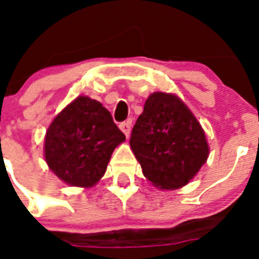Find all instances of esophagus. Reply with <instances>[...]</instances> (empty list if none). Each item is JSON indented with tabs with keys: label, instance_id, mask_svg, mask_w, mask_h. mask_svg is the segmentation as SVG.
I'll return each instance as SVG.
<instances>
[{
	"label": "esophagus",
	"instance_id": "esophagus-1",
	"mask_svg": "<svg viewBox=\"0 0 259 259\" xmlns=\"http://www.w3.org/2000/svg\"><path fill=\"white\" fill-rule=\"evenodd\" d=\"M119 128H120L123 134L128 137L130 136V134H131V122H130V120H127V122L120 123V124H119Z\"/></svg>",
	"mask_w": 259,
	"mask_h": 259
}]
</instances>
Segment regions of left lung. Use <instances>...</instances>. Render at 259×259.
Returning <instances> with one entry per match:
<instances>
[{
  "label": "left lung",
  "instance_id": "left-lung-1",
  "mask_svg": "<svg viewBox=\"0 0 259 259\" xmlns=\"http://www.w3.org/2000/svg\"><path fill=\"white\" fill-rule=\"evenodd\" d=\"M130 145L153 185L178 189L188 184L209 157L205 131L178 96L154 92L132 130Z\"/></svg>",
  "mask_w": 259,
  "mask_h": 259
}]
</instances>
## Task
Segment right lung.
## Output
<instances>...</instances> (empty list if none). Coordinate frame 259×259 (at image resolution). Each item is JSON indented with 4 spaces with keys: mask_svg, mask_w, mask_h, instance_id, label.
I'll return each instance as SVG.
<instances>
[{
    "mask_svg": "<svg viewBox=\"0 0 259 259\" xmlns=\"http://www.w3.org/2000/svg\"><path fill=\"white\" fill-rule=\"evenodd\" d=\"M125 140L101 102L80 96L54 118L45 135L50 170L71 187L91 188L104 176L114 149Z\"/></svg>",
    "mask_w": 259,
    "mask_h": 259,
    "instance_id": "1",
    "label": "right lung"
}]
</instances>
